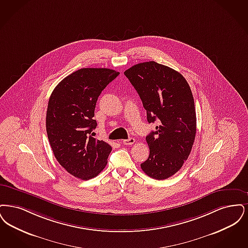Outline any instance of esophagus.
Here are the masks:
<instances>
[{
    "label": "esophagus",
    "mask_w": 248,
    "mask_h": 248,
    "mask_svg": "<svg viewBox=\"0 0 248 248\" xmlns=\"http://www.w3.org/2000/svg\"><path fill=\"white\" fill-rule=\"evenodd\" d=\"M135 142V139L134 138H129V139H127V140H123V143L125 144V145H131V144H133Z\"/></svg>",
    "instance_id": "obj_1"
}]
</instances>
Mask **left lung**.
Wrapping results in <instances>:
<instances>
[{"instance_id": "8db88e82", "label": "left lung", "mask_w": 248, "mask_h": 248, "mask_svg": "<svg viewBox=\"0 0 248 248\" xmlns=\"http://www.w3.org/2000/svg\"><path fill=\"white\" fill-rule=\"evenodd\" d=\"M124 74L140 95L147 121L159 123L146 136L150 154L140 168L153 179H168L181 170L195 139L191 88L181 73L155 61L132 65Z\"/></svg>"}]
</instances>
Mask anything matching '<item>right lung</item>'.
Returning a JSON list of instances; mask_svg holds the SVG:
<instances>
[{
	"label": "right lung",
	"mask_w": 248,
	"mask_h": 248,
	"mask_svg": "<svg viewBox=\"0 0 248 248\" xmlns=\"http://www.w3.org/2000/svg\"><path fill=\"white\" fill-rule=\"evenodd\" d=\"M119 74L109 68L78 69L61 80L49 99L46 131L50 145L58 163L80 180L96 177L108 164L112 147L90 134L97 126V99Z\"/></svg>",
	"instance_id": "1"
}]
</instances>
